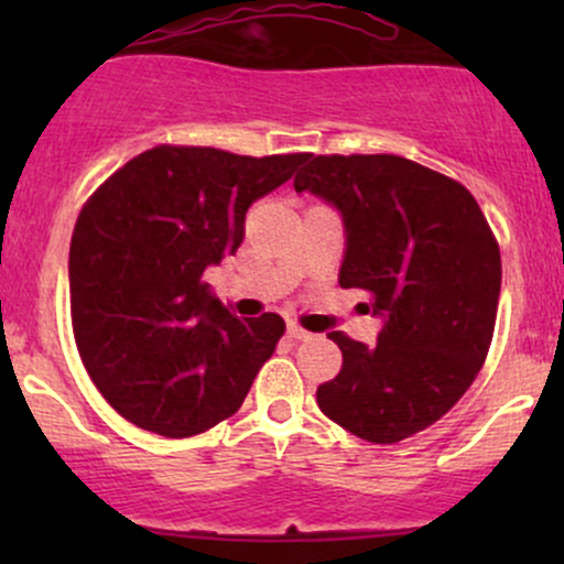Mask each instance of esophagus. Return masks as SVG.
Listing matches in <instances>:
<instances>
[{"mask_svg": "<svg viewBox=\"0 0 564 564\" xmlns=\"http://www.w3.org/2000/svg\"><path fill=\"white\" fill-rule=\"evenodd\" d=\"M286 334L291 336V339H296V341H302V339H307L310 336V332H304V328H300L296 326V323H289V328H286Z\"/></svg>", "mask_w": 564, "mask_h": 564, "instance_id": "34e87169", "label": "esophagus"}]
</instances>
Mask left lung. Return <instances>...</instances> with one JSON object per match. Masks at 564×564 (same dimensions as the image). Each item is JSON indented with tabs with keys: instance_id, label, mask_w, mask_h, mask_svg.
I'll return each mask as SVG.
<instances>
[{
	"instance_id": "left-lung-1",
	"label": "left lung",
	"mask_w": 564,
	"mask_h": 564,
	"mask_svg": "<svg viewBox=\"0 0 564 564\" xmlns=\"http://www.w3.org/2000/svg\"><path fill=\"white\" fill-rule=\"evenodd\" d=\"M339 212L341 289H364L373 345L332 332L339 377L318 387L332 422L368 443L435 424L480 371L494 339L501 254L464 185L392 153L313 156L294 180Z\"/></svg>"
}]
</instances>
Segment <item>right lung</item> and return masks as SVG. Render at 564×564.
Instances as JSON below:
<instances>
[{
	"label": "right lung",
	"instance_id": "add662e5",
	"mask_svg": "<svg viewBox=\"0 0 564 564\" xmlns=\"http://www.w3.org/2000/svg\"><path fill=\"white\" fill-rule=\"evenodd\" d=\"M307 159L159 145L84 204L68 257L74 336L127 422L191 437L241 408L286 323L275 313L238 318L204 270L236 254L249 206Z\"/></svg>",
	"mask_w": 564,
	"mask_h": 564
}]
</instances>
